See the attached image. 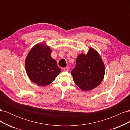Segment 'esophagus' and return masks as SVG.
<instances>
[{"label": "esophagus", "mask_w": 130, "mask_h": 130, "mask_svg": "<svg viewBox=\"0 0 130 130\" xmlns=\"http://www.w3.org/2000/svg\"><path fill=\"white\" fill-rule=\"evenodd\" d=\"M63 70L66 72H68L69 70V68H68V67H64V68H63Z\"/></svg>", "instance_id": "esophagus-1"}]
</instances>
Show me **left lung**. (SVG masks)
I'll use <instances>...</instances> for the list:
<instances>
[{"label": "left lung", "instance_id": "left-lung-1", "mask_svg": "<svg viewBox=\"0 0 130 130\" xmlns=\"http://www.w3.org/2000/svg\"><path fill=\"white\" fill-rule=\"evenodd\" d=\"M105 65L100 55L90 48L86 54L78 55L71 72L73 80L81 90L89 91L99 86L105 75Z\"/></svg>", "mask_w": 130, "mask_h": 130}]
</instances>
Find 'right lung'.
Segmentation results:
<instances>
[{
    "label": "right lung",
    "instance_id": "obj_1",
    "mask_svg": "<svg viewBox=\"0 0 130 130\" xmlns=\"http://www.w3.org/2000/svg\"><path fill=\"white\" fill-rule=\"evenodd\" d=\"M52 49L44 43L34 46L26 57V74L31 81L40 86L53 82L61 73L57 62L51 56Z\"/></svg>",
    "mask_w": 130,
    "mask_h": 130
}]
</instances>
